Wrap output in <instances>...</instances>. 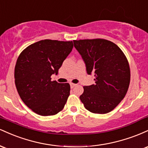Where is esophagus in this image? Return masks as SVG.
Wrapping results in <instances>:
<instances>
[{"mask_svg":"<svg viewBox=\"0 0 148 148\" xmlns=\"http://www.w3.org/2000/svg\"><path fill=\"white\" fill-rule=\"evenodd\" d=\"M76 86V84H73V83H71V84H70V86H71V88H73L74 87H75Z\"/></svg>","mask_w":148,"mask_h":148,"instance_id":"obj_1","label":"esophagus"}]
</instances>
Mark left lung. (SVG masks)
<instances>
[{"label":"left lung","mask_w":148,"mask_h":148,"mask_svg":"<svg viewBox=\"0 0 148 148\" xmlns=\"http://www.w3.org/2000/svg\"><path fill=\"white\" fill-rule=\"evenodd\" d=\"M84 59L88 74L95 84L84 86L80 99L93 113L111 112L124 99L130 83V68L126 56L115 44L104 39L74 40Z\"/></svg>","instance_id":"left-lung-1"}]
</instances>
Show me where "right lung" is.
<instances>
[{"mask_svg": "<svg viewBox=\"0 0 148 148\" xmlns=\"http://www.w3.org/2000/svg\"><path fill=\"white\" fill-rule=\"evenodd\" d=\"M73 48L72 41L45 40L20 53L14 68L16 90L22 101L37 114L49 116L63 109L69 95L68 83L51 81Z\"/></svg>", "mask_w": 148, "mask_h": 148, "instance_id": "1", "label": "right lung"}]
</instances>
